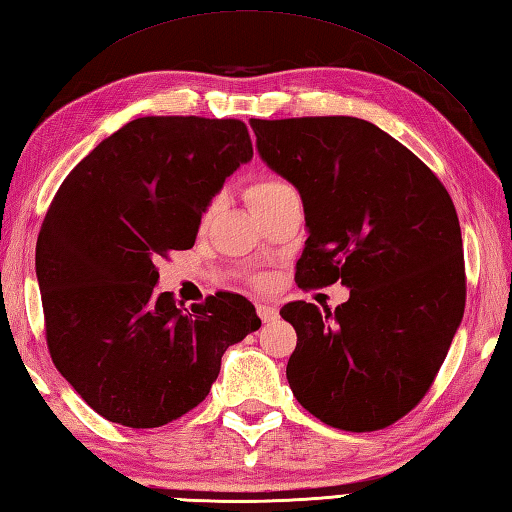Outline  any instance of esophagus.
Masks as SVG:
<instances>
[{
  "label": "esophagus",
  "instance_id": "34e87169",
  "mask_svg": "<svg viewBox=\"0 0 512 512\" xmlns=\"http://www.w3.org/2000/svg\"><path fill=\"white\" fill-rule=\"evenodd\" d=\"M257 314L262 317L264 323H270V321L277 319L279 310L275 306H268V303H257Z\"/></svg>",
  "mask_w": 512,
  "mask_h": 512
}]
</instances>
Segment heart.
Returning a JSON list of instances; mask_svg holds the SVG:
<instances>
[{"mask_svg":"<svg viewBox=\"0 0 512 512\" xmlns=\"http://www.w3.org/2000/svg\"><path fill=\"white\" fill-rule=\"evenodd\" d=\"M288 193H295V189L290 187V184L281 182V180H259L255 184H250L246 195H248V202L253 206V211L257 209H264V206L277 202L279 198H284ZM217 209V200L209 204V209H206L204 217H211Z\"/></svg>","mask_w":512,"mask_h":512,"instance_id":"heart-1","label":"heart"}]
</instances>
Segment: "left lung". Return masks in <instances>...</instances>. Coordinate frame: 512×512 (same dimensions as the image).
<instances>
[{"label":"left lung","mask_w":512,"mask_h":512,"mask_svg":"<svg viewBox=\"0 0 512 512\" xmlns=\"http://www.w3.org/2000/svg\"><path fill=\"white\" fill-rule=\"evenodd\" d=\"M250 127L259 158L301 195L308 239L297 284L350 288L334 312L306 301L281 308L297 330L286 367L292 394L330 427H389L427 394L464 317L451 195L363 118H250Z\"/></svg>","instance_id":"8db88e82"}]
</instances>
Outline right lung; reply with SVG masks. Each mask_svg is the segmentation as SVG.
<instances>
[{
  "mask_svg": "<svg viewBox=\"0 0 512 512\" xmlns=\"http://www.w3.org/2000/svg\"><path fill=\"white\" fill-rule=\"evenodd\" d=\"M250 158L235 118L145 116L101 140L54 195L35 255L48 350L110 422L154 429L184 416L228 347L262 325L242 295L187 310L156 292V259L195 244L202 213Z\"/></svg>",
  "mask_w": 512,
  "mask_h": 512,
  "instance_id": "right-lung-1",
  "label": "right lung"
}]
</instances>
